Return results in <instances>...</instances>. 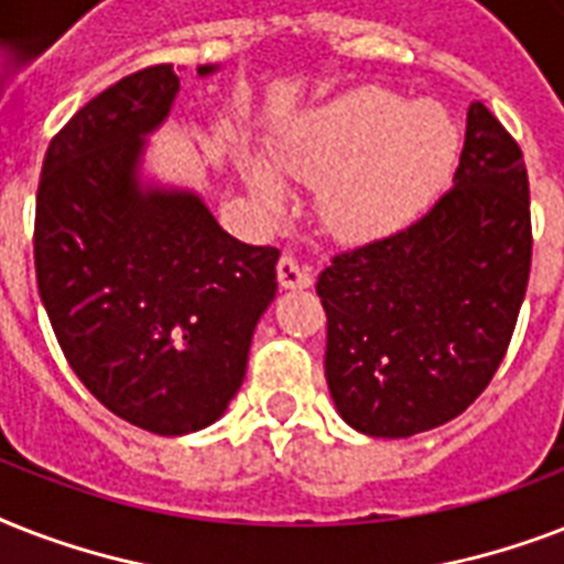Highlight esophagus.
<instances>
[{"label":"esophagus","instance_id":"obj_1","mask_svg":"<svg viewBox=\"0 0 564 564\" xmlns=\"http://www.w3.org/2000/svg\"><path fill=\"white\" fill-rule=\"evenodd\" d=\"M278 283H281L283 290H307L310 283H313V278H310L307 269H304L295 257L283 254L281 260H278Z\"/></svg>","mask_w":564,"mask_h":564}]
</instances>
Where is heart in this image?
I'll list each match as a JSON object with an SVG mask.
<instances>
[{
	"instance_id": "1",
	"label": "heart",
	"mask_w": 564,
	"mask_h": 564,
	"mask_svg": "<svg viewBox=\"0 0 564 564\" xmlns=\"http://www.w3.org/2000/svg\"><path fill=\"white\" fill-rule=\"evenodd\" d=\"M454 158L456 128L445 110L383 87L343 93L301 119L281 145V166L318 184V216L345 242L410 225L436 198ZM246 178L265 207H281V181L269 166L248 163Z\"/></svg>"
}]
</instances>
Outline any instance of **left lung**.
Returning <instances> with one entry per match:
<instances>
[{
    "mask_svg": "<svg viewBox=\"0 0 564 564\" xmlns=\"http://www.w3.org/2000/svg\"><path fill=\"white\" fill-rule=\"evenodd\" d=\"M530 263L524 154L471 101L454 187L318 274L339 415L369 436L406 438L468 410L507 357Z\"/></svg>",
    "mask_w": 564,
    "mask_h": 564,
    "instance_id": "8db88e82",
    "label": "left lung"
}]
</instances>
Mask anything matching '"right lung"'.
Instances as JSON below:
<instances>
[{"label": "right lung", "instance_id": "obj_1", "mask_svg": "<svg viewBox=\"0 0 564 564\" xmlns=\"http://www.w3.org/2000/svg\"><path fill=\"white\" fill-rule=\"evenodd\" d=\"M175 93L172 64H158L87 101L48 143L34 213L40 301L66 362L113 415L158 436L228 410L281 257L230 237L195 193L140 187L143 137Z\"/></svg>", "mask_w": 564, "mask_h": 564}]
</instances>
